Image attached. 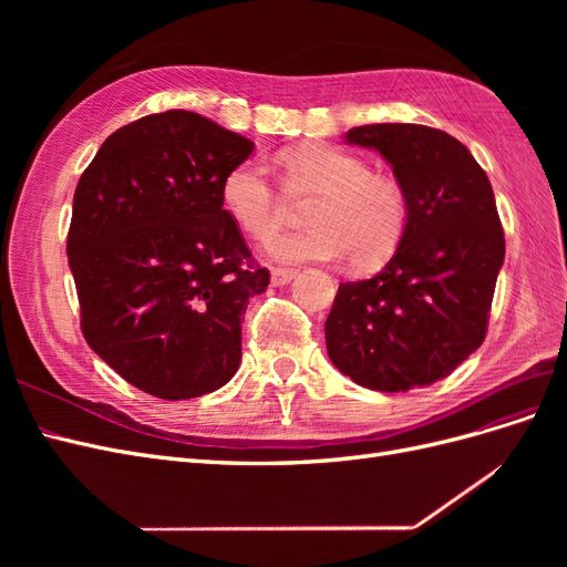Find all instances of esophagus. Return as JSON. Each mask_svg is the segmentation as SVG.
Returning <instances> with one entry per match:
<instances>
[{"label":"esophagus","instance_id":"34e87169","mask_svg":"<svg viewBox=\"0 0 567 567\" xmlns=\"http://www.w3.org/2000/svg\"><path fill=\"white\" fill-rule=\"evenodd\" d=\"M296 269H284V267H274L271 269V284L274 286H286L288 281L296 279Z\"/></svg>","mask_w":567,"mask_h":567}]
</instances>
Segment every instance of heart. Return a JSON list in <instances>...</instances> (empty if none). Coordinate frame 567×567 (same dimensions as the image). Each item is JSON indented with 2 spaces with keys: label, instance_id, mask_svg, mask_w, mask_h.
Returning a JSON list of instances; mask_svg holds the SVG:
<instances>
[{
  "label": "heart",
  "instance_id": "obj_1",
  "mask_svg": "<svg viewBox=\"0 0 567 567\" xmlns=\"http://www.w3.org/2000/svg\"><path fill=\"white\" fill-rule=\"evenodd\" d=\"M286 167L319 196L307 210L310 229L279 234L269 244L277 260L331 262L350 255L352 267L371 269L398 250L409 219L404 188L398 182L371 173L352 153L323 144L288 151ZM219 194L231 219L257 241L277 231L281 198L262 163L234 165L221 179Z\"/></svg>",
  "mask_w": 567,
  "mask_h": 567
}]
</instances>
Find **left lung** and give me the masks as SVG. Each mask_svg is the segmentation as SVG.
<instances>
[{
	"mask_svg": "<svg viewBox=\"0 0 567 567\" xmlns=\"http://www.w3.org/2000/svg\"><path fill=\"white\" fill-rule=\"evenodd\" d=\"M348 144L379 151L404 188L409 219L392 260L338 286L326 350L340 373L381 392L450 375L483 346L504 229L492 184L471 151L442 130L362 125Z\"/></svg>",
	"mask_w": 567,
	"mask_h": 567,
	"instance_id": "left-lung-1",
	"label": "left lung"
}]
</instances>
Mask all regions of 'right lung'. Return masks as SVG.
<instances>
[{"mask_svg": "<svg viewBox=\"0 0 567 567\" xmlns=\"http://www.w3.org/2000/svg\"><path fill=\"white\" fill-rule=\"evenodd\" d=\"M252 148L198 113H153L113 132L78 182L65 250L82 336L153 398H200L241 364V321L269 271L219 188Z\"/></svg>", "mask_w": 567, "mask_h": 567, "instance_id": "1", "label": "right lung"}]
</instances>
